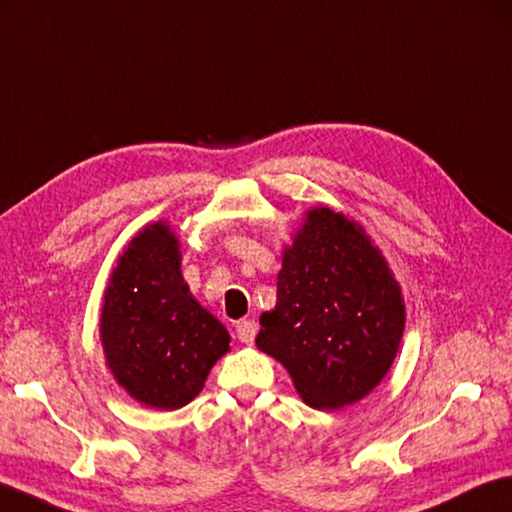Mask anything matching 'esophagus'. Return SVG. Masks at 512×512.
<instances>
[{
    "label": "esophagus",
    "mask_w": 512,
    "mask_h": 512,
    "mask_svg": "<svg viewBox=\"0 0 512 512\" xmlns=\"http://www.w3.org/2000/svg\"><path fill=\"white\" fill-rule=\"evenodd\" d=\"M255 336H257L255 320H241V322H237V338L244 342V345H253Z\"/></svg>",
    "instance_id": "obj_1"
}]
</instances>
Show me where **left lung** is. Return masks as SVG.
<instances>
[{
  "instance_id": "left-lung-1",
  "label": "left lung",
  "mask_w": 512,
  "mask_h": 512,
  "mask_svg": "<svg viewBox=\"0 0 512 512\" xmlns=\"http://www.w3.org/2000/svg\"><path fill=\"white\" fill-rule=\"evenodd\" d=\"M257 347L282 362L315 410L360 401L392 367L405 327L401 288L356 221L306 212L277 275Z\"/></svg>"
}]
</instances>
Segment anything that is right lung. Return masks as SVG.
I'll use <instances>...</instances> for the list:
<instances>
[{"mask_svg": "<svg viewBox=\"0 0 512 512\" xmlns=\"http://www.w3.org/2000/svg\"><path fill=\"white\" fill-rule=\"evenodd\" d=\"M100 338L114 378L156 410L188 405L228 351L226 327L183 282L170 226H147L120 255L105 291Z\"/></svg>", "mask_w": 512, "mask_h": 512, "instance_id": "1", "label": "right lung"}]
</instances>
